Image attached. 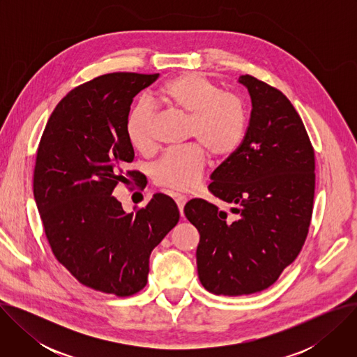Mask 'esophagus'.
I'll use <instances>...</instances> for the list:
<instances>
[{"label":"esophagus","instance_id":"obj_1","mask_svg":"<svg viewBox=\"0 0 357 357\" xmlns=\"http://www.w3.org/2000/svg\"><path fill=\"white\" fill-rule=\"evenodd\" d=\"M174 197H175V202H176L181 215H183V206H185V203L188 202V197L185 195H181V193H176Z\"/></svg>","mask_w":357,"mask_h":357}]
</instances>
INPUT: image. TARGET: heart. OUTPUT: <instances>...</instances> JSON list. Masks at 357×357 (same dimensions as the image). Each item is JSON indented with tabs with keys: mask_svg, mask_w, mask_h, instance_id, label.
Segmentation results:
<instances>
[{
	"mask_svg": "<svg viewBox=\"0 0 357 357\" xmlns=\"http://www.w3.org/2000/svg\"><path fill=\"white\" fill-rule=\"evenodd\" d=\"M155 105L189 116L188 134L199 145L192 144L167 151L155 164L157 183L188 190L196 186L206 165V151L215 158H226L238 146L245 126L241 101L196 72H186L169 79L152 96ZM151 114L135 107L127 117L126 132L130 144L139 152L152 146Z\"/></svg>",
	"mask_w": 357,
	"mask_h": 357,
	"instance_id": "heart-1",
	"label": "heart"
}]
</instances>
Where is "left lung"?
Instances as JSON below:
<instances>
[{"instance_id": "1", "label": "left lung", "mask_w": 357, "mask_h": 357, "mask_svg": "<svg viewBox=\"0 0 357 357\" xmlns=\"http://www.w3.org/2000/svg\"><path fill=\"white\" fill-rule=\"evenodd\" d=\"M251 100L240 146L211 175L209 190L230 203L233 219L192 199L185 216L197 229V275L216 295H248L273 285L299 254L312 216L314 149L291 101L250 75Z\"/></svg>"}]
</instances>
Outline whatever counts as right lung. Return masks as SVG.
Instances as JSON below:
<instances>
[{"mask_svg": "<svg viewBox=\"0 0 357 357\" xmlns=\"http://www.w3.org/2000/svg\"><path fill=\"white\" fill-rule=\"evenodd\" d=\"M155 75L110 73L68 93L50 114L33 171V197L55 257L83 285L130 296L146 284L149 256L179 222L176 203L157 193L127 213L113 196L134 148L126 132L134 97Z\"/></svg>", "mask_w": 357, "mask_h": 357, "instance_id": "add662e5", "label": "right lung"}]
</instances>
